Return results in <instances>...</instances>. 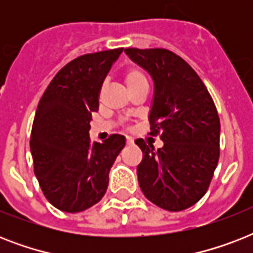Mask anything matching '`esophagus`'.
Wrapping results in <instances>:
<instances>
[{
  "mask_svg": "<svg viewBox=\"0 0 253 253\" xmlns=\"http://www.w3.org/2000/svg\"><path fill=\"white\" fill-rule=\"evenodd\" d=\"M126 143H127V146H131V144H134V140H132V139H131V138H128V136H127V139H126Z\"/></svg>",
  "mask_w": 253,
  "mask_h": 253,
  "instance_id": "34e87169",
  "label": "esophagus"
}]
</instances>
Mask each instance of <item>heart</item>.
<instances>
[{"mask_svg":"<svg viewBox=\"0 0 253 253\" xmlns=\"http://www.w3.org/2000/svg\"><path fill=\"white\" fill-rule=\"evenodd\" d=\"M125 83H126L128 90L132 89V87L138 86V85L148 84L147 83L146 72L142 68H139V67H132V68L127 69L126 72H125Z\"/></svg>","mask_w":253,"mask_h":253,"instance_id":"1","label":"heart"}]
</instances>
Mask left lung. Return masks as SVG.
<instances>
[{
	"label": "left lung",
	"instance_id": "1",
	"mask_svg": "<svg viewBox=\"0 0 253 253\" xmlns=\"http://www.w3.org/2000/svg\"><path fill=\"white\" fill-rule=\"evenodd\" d=\"M155 84L150 135L163 147L136 139L143 152L136 168L147 200L168 211L190 208L205 196L219 160L220 122L200 76L178 55L164 48H126Z\"/></svg>",
	"mask_w": 253,
	"mask_h": 253
}]
</instances>
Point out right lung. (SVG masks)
<instances>
[{
    "mask_svg": "<svg viewBox=\"0 0 253 253\" xmlns=\"http://www.w3.org/2000/svg\"><path fill=\"white\" fill-rule=\"evenodd\" d=\"M122 51L87 53L69 61L39 101L30 138L34 173L45 198L61 211H84L101 201L110 168L126 144L118 134L102 143L89 138L101 86Z\"/></svg>",
    "mask_w": 253,
    "mask_h": 253,
    "instance_id": "add662e5",
    "label": "right lung"
}]
</instances>
